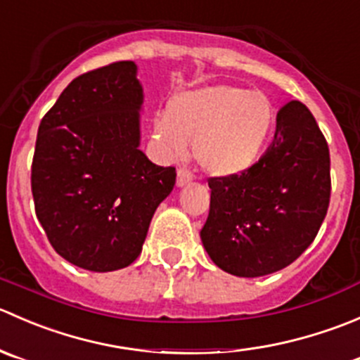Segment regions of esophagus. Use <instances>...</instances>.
Instances as JSON below:
<instances>
[{
    "label": "esophagus",
    "instance_id": "1",
    "mask_svg": "<svg viewBox=\"0 0 360 360\" xmlns=\"http://www.w3.org/2000/svg\"><path fill=\"white\" fill-rule=\"evenodd\" d=\"M191 180H192V175L187 172V169L180 168L179 172H176V187H184V185H187Z\"/></svg>",
    "mask_w": 360,
    "mask_h": 360
}]
</instances>
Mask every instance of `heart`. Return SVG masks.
Here are the masks:
<instances>
[{
  "label": "heart",
  "mask_w": 360,
  "mask_h": 360,
  "mask_svg": "<svg viewBox=\"0 0 360 360\" xmlns=\"http://www.w3.org/2000/svg\"><path fill=\"white\" fill-rule=\"evenodd\" d=\"M276 122L271 99L229 84L205 85L173 96L168 110L154 117L152 134L168 159L194 155L206 173L220 179L254 168L268 148Z\"/></svg>",
  "instance_id": "heart-1"
}]
</instances>
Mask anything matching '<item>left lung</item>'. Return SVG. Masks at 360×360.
Returning <instances> with one entry per match:
<instances>
[{
    "label": "left lung",
    "mask_w": 360,
    "mask_h": 360,
    "mask_svg": "<svg viewBox=\"0 0 360 360\" xmlns=\"http://www.w3.org/2000/svg\"><path fill=\"white\" fill-rule=\"evenodd\" d=\"M208 185L201 241L210 259L245 278L289 266L315 240L329 208V147L315 117L301 101H289L276 115L275 140L261 161Z\"/></svg>",
    "instance_id": "8db88e82"
}]
</instances>
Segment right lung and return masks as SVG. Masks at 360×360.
<instances>
[{
    "label": "right lung",
    "mask_w": 360,
    "mask_h": 360,
    "mask_svg": "<svg viewBox=\"0 0 360 360\" xmlns=\"http://www.w3.org/2000/svg\"><path fill=\"white\" fill-rule=\"evenodd\" d=\"M133 60L75 78L38 127L31 166L37 217L63 259L89 271L136 261L158 206L175 187L140 150L143 89Z\"/></svg>",
    "instance_id": "right-lung-1"
}]
</instances>
